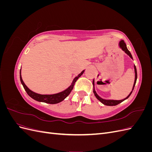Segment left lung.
Masks as SVG:
<instances>
[{"mask_svg": "<svg viewBox=\"0 0 152 152\" xmlns=\"http://www.w3.org/2000/svg\"><path fill=\"white\" fill-rule=\"evenodd\" d=\"M118 45L119 47H120L122 50H124V52H125L129 56L131 59H132V55L130 53L129 50L127 48V46H126V44L124 42V41L123 40H121L120 42H119L118 43ZM134 72H135V79H134V85H133V87H132V91L130 93V94H129L127 97L126 98H124L123 99H121V100H113V99H103L100 97V96H99L98 95V94L96 93V92L95 91V89H94V80H93V93L96 96V98H97L99 102L101 103H102L103 104H104V105H107V106H115V105H117L118 104L122 103V102H124V100L127 99L129 97L130 95L131 94L132 92L133 91V89H134V86H135V84H136V80H137V70H136V66L134 65Z\"/></svg>", "mask_w": 152, "mask_h": 152, "instance_id": "left-lung-1", "label": "left lung"}]
</instances>
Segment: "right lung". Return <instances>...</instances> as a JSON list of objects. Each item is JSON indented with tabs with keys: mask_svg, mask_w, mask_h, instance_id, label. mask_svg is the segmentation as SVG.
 <instances>
[{
	"mask_svg": "<svg viewBox=\"0 0 152 152\" xmlns=\"http://www.w3.org/2000/svg\"><path fill=\"white\" fill-rule=\"evenodd\" d=\"M84 72V70L82 71L77 77H75L74 78V79H73V80L72 81V83L71 84V85L69 86L66 89H65V91H63L62 92H60V93H59L54 94H40L34 93V92L31 91L28 87L25 85L24 82L23 81L21 75V70H20V80H21V84L23 86L24 89L26 91L27 94H28V96H30L31 98H33L34 99L40 102H44V103H49V104H56L62 102V101L65 99L67 96L70 94V93H71V91L73 88V87H74L75 83L76 82L77 80L79 79L82 74H83Z\"/></svg>",
	"mask_w": 152,
	"mask_h": 152,
	"instance_id": "obj_1",
	"label": "right lung"
}]
</instances>
